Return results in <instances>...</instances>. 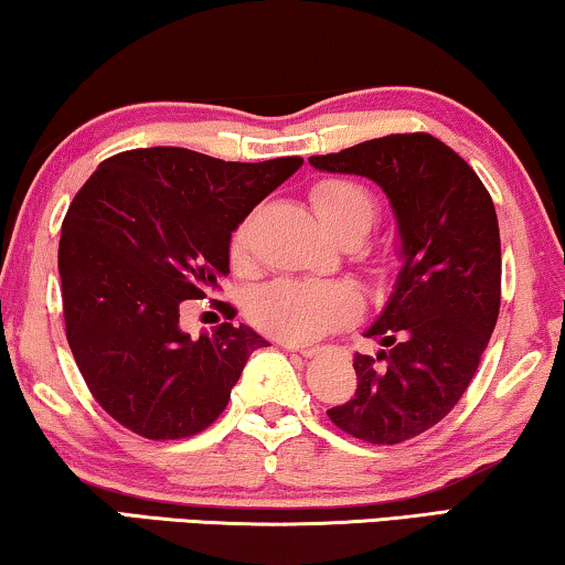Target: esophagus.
Listing matches in <instances>:
<instances>
[{
	"mask_svg": "<svg viewBox=\"0 0 565 565\" xmlns=\"http://www.w3.org/2000/svg\"><path fill=\"white\" fill-rule=\"evenodd\" d=\"M281 348H286V351H294V353H301L305 359H312V355L317 353V348L312 345H297V343H281Z\"/></svg>",
	"mask_w": 565,
	"mask_h": 565,
	"instance_id": "esophagus-1",
	"label": "esophagus"
}]
</instances>
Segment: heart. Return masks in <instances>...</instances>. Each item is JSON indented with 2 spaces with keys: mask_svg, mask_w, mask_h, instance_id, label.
I'll return each instance as SVG.
<instances>
[{
  "mask_svg": "<svg viewBox=\"0 0 565 565\" xmlns=\"http://www.w3.org/2000/svg\"><path fill=\"white\" fill-rule=\"evenodd\" d=\"M309 204L324 227L340 243H359L379 217V202L369 189L351 179H320L309 186ZM253 214L237 222L227 243V258L235 271L250 266ZM369 260L379 271H388L394 264L392 250L371 245ZM361 294L345 281H309L276 279L253 291L248 317L258 330L284 343H309L345 328L361 315Z\"/></svg>",
  "mask_w": 565,
  "mask_h": 565,
  "instance_id": "b5f03b06",
  "label": "heart"
}]
</instances>
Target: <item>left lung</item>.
Here are the masks:
<instances>
[{
  "instance_id": "left-lung-1",
  "label": "left lung",
  "mask_w": 565,
  "mask_h": 565,
  "mask_svg": "<svg viewBox=\"0 0 565 565\" xmlns=\"http://www.w3.org/2000/svg\"><path fill=\"white\" fill-rule=\"evenodd\" d=\"M309 163L376 181L394 206L404 256L386 309L365 332L384 351L355 353V394L328 417L373 445L417 438L456 407L494 332L502 301L494 202L471 166L430 132L386 135Z\"/></svg>"
}]
</instances>
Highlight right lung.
Listing matches in <instances>:
<instances>
[{
  "label": "right lung",
  "mask_w": 565,
  "mask_h": 565,
  "mask_svg": "<svg viewBox=\"0 0 565 565\" xmlns=\"http://www.w3.org/2000/svg\"><path fill=\"white\" fill-rule=\"evenodd\" d=\"M301 163L135 148L102 161L76 192L58 243L66 338L94 399L130 433L179 440L206 430L250 353L268 345L230 322L194 340L179 307L220 291L230 233ZM217 307L233 320V305Z\"/></svg>",
  "instance_id": "add662e5"
}]
</instances>
